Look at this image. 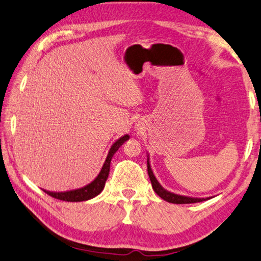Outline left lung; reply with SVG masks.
I'll list each match as a JSON object with an SVG mask.
<instances>
[{
	"mask_svg": "<svg viewBox=\"0 0 261 261\" xmlns=\"http://www.w3.org/2000/svg\"><path fill=\"white\" fill-rule=\"evenodd\" d=\"M147 173L148 176H150L151 184H152V188L154 192L158 194V195L163 198V200L169 202V203H174V204H188V203H197V202H202L205 200H209L210 197H190V196H185V195H179V194L172 193L169 190L165 189L163 186L160 185V182L156 180V177L154 176V173H153L152 168H151V164H150V155L147 154Z\"/></svg>",
	"mask_w": 261,
	"mask_h": 261,
	"instance_id": "obj_1",
	"label": "left lung"
}]
</instances>
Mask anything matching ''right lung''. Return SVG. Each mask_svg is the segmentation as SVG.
<instances>
[{"instance_id": "right-lung-1", "label": "right lung", "mask_w": 261, "mask_h": 261, "mask_svg": "<svg viewBox=\"0 0 261 261\" xmlns=\"http://www.w3.org/2000/svg\"><path fill=\"white\" fill-rule=\"evenodd\" d=\"M130 138L129 135H124L123 137L118 138L116 142L111 145L110 150L108 152V155H107L105 164L101 168V172L98 173V175L95 177L92 182L84 186V187L73 189V190H66V192H49V190L43 189L45 193L48 194L49 196L58 198V200H63L67 202H81V201H87L90 200V198H94L100 194L103 188H105L106 181L108 179L109 171H110V163L111 159H113L114 154L116 151L118 150L119 147L123 145V143H125L127 139Z\"/></svg>"}]
</instances>
